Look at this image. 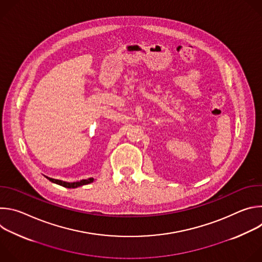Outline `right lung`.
Instances as JSON below:
<instances>
[{
	"mask_svg": "<svg viewBox=\"0 0 262 262\" xmlns=\"http://www.w3.org/2000/svg\"><path fill=\"white\" fill-rule=\"evenodd\" d=\"M46 177L50 181H52L54 183H57L59 185H62V186H64V188H68V189H76V188H78V186L89 184V183L94 181V178H88V179H82V180L76 181V182H67V181H63V180H59V179H54V178H51V177H48V176H46Z\"/></svg>",
	"mask_w": 262,
	"mask_h": 262,
	"instance_id": "add662e5",
	"label": "right lung"
}]
</instances>
